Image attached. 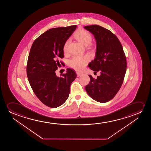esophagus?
Wrapping results in <instances>:
<instances>
[{
    "label": "esophagus",
    "mask_w": 151,
    "mask_h": 151,
    "mask_svg": "<svg viewBox=\"0 0 151 151\" xmlns=\"http://www.w3.org/2000/svg\"><path fill=\"white\" fill-rule=\"evenodd\" d=\"M76 74L77 76V77H79L80 76H81V75H82V74H81V73L78 72H77Z\"/></svg>",
    "instance_id": "obj_1"
}]
</instances>
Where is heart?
<instances>
[{"label": "heart", "instance_id": "1", "mask_svg": "<svg viewBox=\"0 0 151 151\" xmlns=\"http://www.w3.org/2000/svg\"><path fill=\"white\" fill-rule=\"evenodd\" d=\"M74 37L80 43L83 45L87 46L90 43L92 40V37L88 31L84 29H80L75 33ZM69 40H68L65 42L63 50L64 53L68 52ZM90 57L88 55L79 56L76 55L73 56L69 61V65L71 68L77 70H81L85 68L90 60Z\"/></svg>", "mask_w": 151, "mask_h": 151}]
</instances>
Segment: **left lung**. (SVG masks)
<instances>
[{
  "mask_svg": "<svg viewBox=\"0 0 151 151\" xmlns=\"http://www.w3.org/2000/svg\"><path fill=\"white\" fill-rule=\"evenodd\" d=\"M96 43L95 58L89 63L94 72H100L96 79L89 75L90 81L85 89L89 96L99 103L112 99L122 86L126 73V57L118 37L109 30L99 25L86 26Z\"/></svg>",
  "mask_w": 151,
  "mask_h": 151,
  "instance_id": "left-lung-1",
  "label": "left lung"
}]
</instances>
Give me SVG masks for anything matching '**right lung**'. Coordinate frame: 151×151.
<instances>
[{"label": "right lung", "mask_w": 151, "mask_h": 151, "mask_svg": "<svg viewBox=\"0 0 151 151\" xmlns=\"http://www.w3.org/2000/svg\"><path fill=\"white\" fill-rule=\"evenodd\" d=\"M76 27L74 25L49 29L35 39L31 46L27 62V77L36 96L49 107H58L65 103L70 92V85L76 78V74L70 68L61 77L57 76L55 73L60 65L58 58L64 57V43Z\"/></svg>", "instance_id": "right-lung-1"}]
</instances>
